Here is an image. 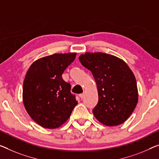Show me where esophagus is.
Returning <instances> with one entry per match:
<instances>
[{"mask_svg":"<svg viewBox=\"0 0 159 159\" xmlns=\"http://www.w3.org/2000/svg\"><path fill=\"white\" fill-rule=\"evenodd\" d=\"M79 96H80V98H81V99H83V98H84V93H82V94H80L79 95Z\"/></svg>","mask_w":159,"mask_h":159,"instance_id":"esophagus-1","label":"esophagus"}]
</instances>
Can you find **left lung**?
Returning a JSON list of instances; mask_svg holds the SVG:
<instances>
[{"label":"left lung","mask_w":159,"mask_h":159,"mask_svg":"<svg viewBox=\"0 0 159 159\" xmlns=\"http://www.w3.org/2000/svg\"><path fill=\"white\" fill-rule=\"evenodd\" d=\"M79 59L92 72L98 89L94 116L106 126L124 123L136 108L139 97L135 76L127 64L103 52H86Z\"/></svg>","instance_id":"obj_1"}]
</instances>
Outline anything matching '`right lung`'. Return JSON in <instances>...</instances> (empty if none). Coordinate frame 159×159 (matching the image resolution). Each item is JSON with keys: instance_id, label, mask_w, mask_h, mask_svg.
Listing matches in <instances>:
<instances>
[{"instance_id": "add662e5", "label": "right lung", "mask_w": 159, "mask_h": 159, "mask_svg": "<svg viewBox=\"0 0 159 159\" xmlns=\"http://www.w3.org/2000/svg\"><path fill=\"white\" fill-rule=\"evenodd\" d=\"M77 53L53 54L35 61L26 73L23 101L29 115L39 125L56 129L69 119L77 104L71 85L62 79Z\"/></svg>"}]
</instances>
